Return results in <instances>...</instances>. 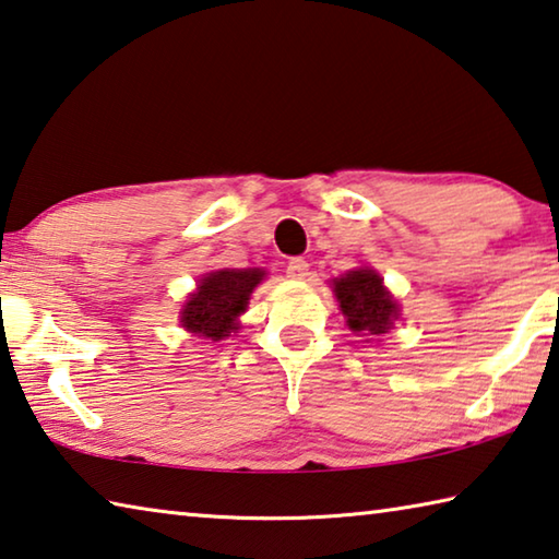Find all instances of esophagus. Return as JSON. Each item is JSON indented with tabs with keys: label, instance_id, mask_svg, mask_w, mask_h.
I'll return each instance as SVG.
<instances>
[{
	"label": "esophagus",
	"instance_id": "1",
	"mask_svg": "<svg viewBox=\"0 0 559 559\" xmlns=\"http://www.w3.org/2000/svg\"><path fill=\"white\" fill-rule=\"evenodd\" d=\"M308 271H310L308 261H306V259H300V257L290 259V261H288V266H286L288 278H293V281H302V278L308 276Z\"/></svg>",
	"mask_w": 559,
	"mask_h": 559
}]
</instances>
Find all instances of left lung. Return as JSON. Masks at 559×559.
I'll list each match as a JSON object with an SVG mask.
<instances>
[{"mask_svg": "<svg viewBox=\"0 0 559 559\" xmlns=\"http://www.w3.org/2000/svg\"><path fill=\"white\" fill-rule=\"evenodd\" d=\"M332 288L352 332L381 337L393 328V320H399V302L383 286L379 273L369 266L347 271L342 278H334Z\"/></svg>", "mask_w": 559, "mask_h": 559, "instance_id": "8db88e82", "label": "left lung"}]
</instances>
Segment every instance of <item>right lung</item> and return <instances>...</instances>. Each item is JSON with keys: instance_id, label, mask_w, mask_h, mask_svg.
Segmentation results:
<instances>
[{"instance_id": "add662e5", "label": "right lung", "mask_w": 559, "mask_h": 559, "mask_svg": "<svg viewBox=\"0 0 559 559\" xmlns=\"http://www.w3.org/2000/svg\"><path fill=\"white\" fill-rule=\"evenodd\" d=\"M266 278L263 269H222L205 273L195 293H190L180 310V324L202 340L219 342L229 337L247 310L253 288Z\"/></svg>"}]
</instances>
